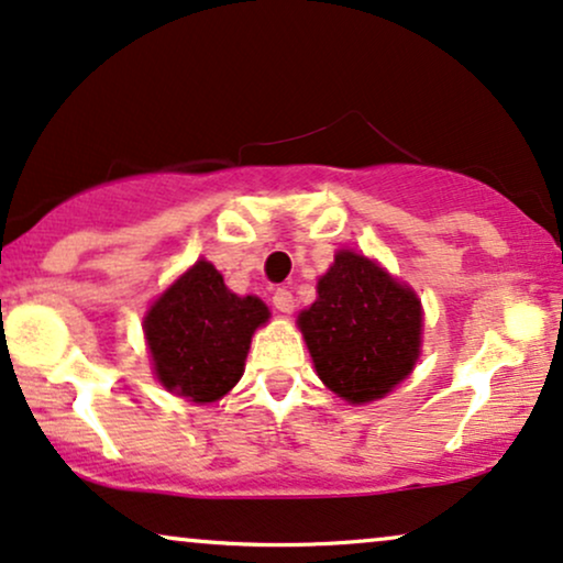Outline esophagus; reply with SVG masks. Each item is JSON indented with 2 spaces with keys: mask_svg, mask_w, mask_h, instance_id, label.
Here are the masks:
<instances>
[{
  "mask_svg": "<svg viewBox=\"0 0 563 563\" xmlns=\"http://www.w3.org/2000/svg\"><path fill=\"white\" fill-rule=\"evenodd\" d=\"M274 308L279 310V313H292L295 310V297L289 289H276L274 292Z\"/></svg>",
  "mask_w": 563,
  "mask_h": 563,
  "instance_id": "esophagus-1",
  "label": "esophagus"
}]
</instances>
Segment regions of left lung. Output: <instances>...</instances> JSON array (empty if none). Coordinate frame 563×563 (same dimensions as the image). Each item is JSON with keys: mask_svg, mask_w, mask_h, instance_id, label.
Returning a JSON list of instances; mask_svg holds the SVG:
<instances>
[{"mask_svg": "<svg viewBox=\"0 0 563 563\" xmlns=\"http://www.w3.org/2000/svg\"><path fill=\"white\" fill-rule=\"evenodd\" d=\"M420 300L365 255L339 253L300 313L318 376L352 405L386 397L420 355Z\"/></svg>", "mask_w": 563, "mask_h": 563, "instance_id": "left-lung-1", "label": "left lung"}]
</instances>
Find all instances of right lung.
I'll return each mask as SVG.
<instances>
[{"label":"right lung","instance_id":"obj_1","mask_svg":"<svg viewBox=\"0 0 563 563\" xmlns=\"http://www.w3.org/2000/svg\"><path fill=\"white\" fill-rule=\"evenodd\" d=\"M268 321L258 297H238L208 261L172 284L145 316L156 376L192 401H217L245 371L250 336Z\"/></svg>","mask_w":563,"mask_h":563}]
</instances>
